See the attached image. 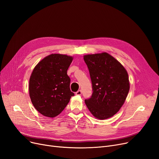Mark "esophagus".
<instances>
[{
	"instance_id": "esophagus-1",
	"label": "esophagus",
	"mask_w": 159,
	"mask_h": 159,
	"mask_svg": "<svg viewBox=\"0 0 159 159\" xmlns=\"http://www.w3.org/2000/svg\"><path fill=\"white\" fill-rule=\"evenodd\" d=\"M76 95H80L82 94V90H80V89H79V90H78L77 92L75 93Z\"/></svg>"
}]
</instances>
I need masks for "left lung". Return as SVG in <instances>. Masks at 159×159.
I'll return each mask as SVG.
<instances>
[{
    "label": "left lung",
    "mask_w": 159,
    "mask_h": 159,
    "mask_svg": "<svg viewBox=\"0 0 159 159\" xmlns=\"http://www.w3.org/2000/svg\"><path fill=\"white\" fill-rule=\"evenodd\" d=\"M90 75L93 93L85 103L96 118L105 120L118 112L129 91L124 67L107 52L84 56Z\"/></svg>",
    "instance_id": "1"
}]
</instances>
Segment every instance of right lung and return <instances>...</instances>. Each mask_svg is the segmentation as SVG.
Listing matches in <instances>:
<instances>
[{"mask_svg": "<svg viewBox=\"0 0 159 159\" xmlns=\"http://www.w3.org/2000/svg\"><path fill=\"white\" fill-rule=\"evenodd\" d=\"M73 58L52 54L34 67L29 80V94L34 107L42 115L54 118L68 104L75 94L70 90L67 71Z\"/></svg>", "mask_w": 159, "mask_h": 159, "instance_id": "obj_1", "label": "right lung"}]
</instances>
